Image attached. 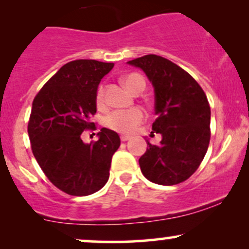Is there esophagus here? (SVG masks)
Masks as SVG:
<instances>
[{
  "label": "esophagus",
  "instance_id": "34e87169",
  "mask_svg": "<svg viewBox=\"0 0 249 249\" xmlns=\"http://www.w3.org/2000/svg\"><path fill=\"white\" fill-rule=\"evenodd\" d=\"M130 139H131L130 136H121L122 142H127V141H130Z\"/></svg>",
  "mask_w": 249,
  "mask_h": 249
}]
</instances>
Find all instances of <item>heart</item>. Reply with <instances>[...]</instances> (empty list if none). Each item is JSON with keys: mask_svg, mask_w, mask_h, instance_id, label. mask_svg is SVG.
Wrapping results in <instances>:
<instances>
[{"mask_svg": "<svg viewBox=\"0 0 249 249\" xmlns=\"http://www.w3.org/2000/svg\"><path fill=\"white\" fill-rule=\"evenodd\" d=\"M123 82L131 92H134L142 84L145 85L144 79L139 75H128L123 78ZM103 99H104V91L103 88H99L97 101L101 104ZM144 117V112L139 107L116 110L107 116V126L119 133H131L142 122Z\"/></svg>", "mask_w": 249, "mask_h": 249, "instance_id": "1", "label": "heart"}]
</instances>
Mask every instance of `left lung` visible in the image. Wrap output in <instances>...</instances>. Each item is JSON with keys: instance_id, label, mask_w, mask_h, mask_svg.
Masks as SVG:
<instances>
[{"instance_id": "1", "label": "left lung", "mask_w": 249, "mask_h": 249, "mask_svg": "<svg viewBox=\"0 0 249 249\" xmlns=\"http://www.w3.org/2000/svg\"><path fill=\"white\" fill-rule=\"evenodd\" d=\"M127 64L144 71L154 89L152 130L161 134L159 145L147 142L139 158L144 177L154 184L176 185L196 172L207 152L211 138V108L204 90L190 73L157 55Z\"/></svg>"}]
</instances>
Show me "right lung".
Listing matches in <instances>:
<instances>
[{
	"instance_id": "1",
	"label": "right lung",
	"mask_w": 249,
	"mask_h": 249,
	"mask_svg": "<svg viewBox=\"0 0 249 249\" xmlns=\"http://www.w3.org/2000/svg\"><path fill=\"white\" fill-rule=\"evenodd\" d=\"M113 63L76 59L64 64L33 102L28 134L31 150L48 179L70 196L99 191L110 177L118 133L103 127L98 141L84 142L81 134L95 126L97 90Z\"/></svg>"
}]
</instances>
